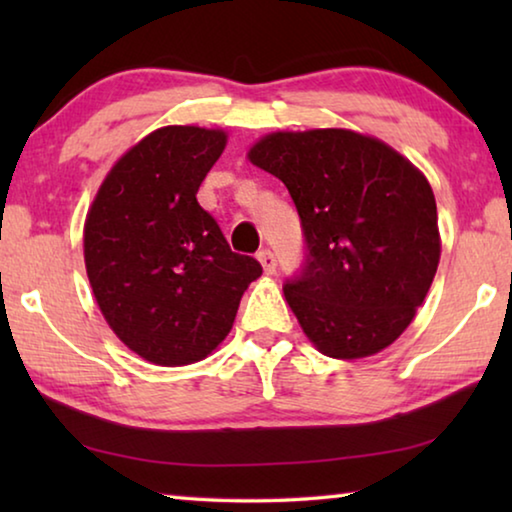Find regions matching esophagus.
<instances>
[{"mask_svg": "<svg viewBox=\"0 0 512 512\" xmlns=\"http://www.w3.org/2000/svg\"><path fill=\"white\" fill-rule=\"evenodd\" d=\"M257 259H259V264H262V268H264V273H266V275H273V273H275V266H277V262H275V255L271 253V250H259V253H257Z\"/></svg>", "mask_w": 512, "mask_h": 512, "instance_id": "1", "label": "esophagus"}]
</instances>
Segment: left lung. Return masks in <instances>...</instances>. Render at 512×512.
I'll return each instance as SVG.
<instances>
[{
  "mask_svg": "<svg viewBox=\"0 0 512 512\" xmlns=\"http://www.w3.org/2000/svg\"><path fill=\"white\" fill-rule=\"evenodd\" d=\"M246 158L280 178L298 207L309 255L284 298L314 348L352 361L400 339L440 262L424 173L350 128L268 133Z\"/></svg>",
  "mask_w": 512,
  "mask_h": 512,
  "instance_id": "8db88e82",
  "label": "left lung"
}]
</instances>
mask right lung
Instances as JSON below:
<instances>
[{"label": "right lung", "mask_w": 512, "mask_h": 512, "mask_svg": "<svg viewBox=\"0 0 512 512\" xmlns=\"http://www.w3.org/2000/svg\"><path fill=\"white\" fill-rule=\"evenodd\" d=\"M225 144L223 128H158L112 164L85 216V271L101 314L155 366L212 354L262 275L196 201Z\"/></svg>", "instance_id": "right-lung-1"}]
</instances>
